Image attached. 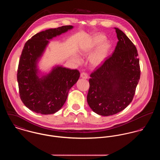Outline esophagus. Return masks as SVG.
<instances>
[{
	"label": "esophagus",
	"mask_w": 160,
	"mask_h": 160,
	"mask_svg": "<svg viewBox=\"0 0 160 160\" xmlns=\"http://www.w3.org/2000/svg\"><path fill=\"white\" fill-rule=\"evenodd\" d=\"M81 77L82 78H83V79H86L88 78V74H87V73H81Z\"/></svg>",
	"instance_id": "esophagus-1"
}]
</instances>
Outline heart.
<instances>
[{"label": "heart", "instance_id": "heart-1", "mask_svg": "<svg viewBox=\"0 0 160 160\" xmlns=\"http://www.w3.org/2000/svg\"><path fill=\"white\" fill-rule=\"evenodd\" d=\"M105 37L102 34H96L92 37L89 41L81 49V55L85 54L92 51L98 45L94 52L92 54L89 58V62L93 67H98L100 65L106 58L109 50L111 47V44L107 40H104ZM77 62L79 63L80 60L76 58Z\"/></svg>", "mask_w": 160, "mask_h": 160}]
</instances>
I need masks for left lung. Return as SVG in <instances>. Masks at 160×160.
<instances>
[{
  "label": "left lung",
  "instance_id": "obj_1",
  "mask_svg": "<svg viewBox=\"0 0 160 160\" xmlns=\"http://www.w3.org/2000/svg\"><path fill=\"white\" fill-rule=\"evenodd\" d=\"M114 29L118 41L112 55L89 79L87 102L102 116L114 115L130 104L141 74L136 46L121 30Z\"/></svg>",
  "mask_w": 160,
  "mask_h": 160
}]
</instances>
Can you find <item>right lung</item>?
I'll list each match as a JSON object with an SVG mask.
<instances>
[{
	"label": "right lung",
	"mask_w": 160,
	"mask_h": 160,
	"mask_svg": "<svg viewBox=\"0 0 160 160\" xmlns=\"http://www.w3.org/2000/svg\"><path fill=\"white\" fill-rule=\"evenodd\" d=\"M73 28V26H63L46 30L33 35L24 44L17 73L19 96L24 105L36 113L47 115L58 112L66 102L70 89L79 79L78 70L59 65L40 77L37 65L49 40Z\"/></svg>",
	"instance_id": "right-lung-1"
}]
</instances>
